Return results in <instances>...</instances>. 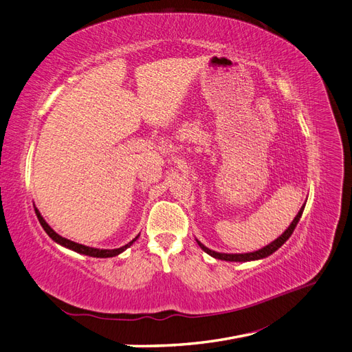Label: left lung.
I'll use <instances>...</instances> for the list:
<instances>
[{"label": "left lung", "instance_id": "1", "mask_svg": "<svg viewBox=\"0 0 352 352\" xmlns=\"http://www.w3.org/2000/svg\"><path fill=\"white\" fill-rule=\"evenodd\" d=\"M304 207H305V204L301 207L300 211H298V214H296V217L294 219V221L291 223V226L287 228L278 239H274L272 243L267 245V247H264V248H261V250H258V251L247 252V254H221V252H216V251L208 250V248L204 247V245H202L199 241H197V242H198V245H199V247H201L202 250H204L207 254H210L211 257H214V258H217V260H225V261H251V260L265 258V257H269L270 254H273L274 251H278V250L282 247V245H283L287 239L291 238V235H292L295 228H296V225H298V221H300V219H301V216H302Z\"/></svg>", "mask_w": 352, "mask_h": 352}]
</instances>
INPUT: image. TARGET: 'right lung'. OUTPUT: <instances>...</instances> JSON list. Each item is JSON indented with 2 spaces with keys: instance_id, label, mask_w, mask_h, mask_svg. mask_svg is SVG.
Listing matches in <instances>:
<instances>
[{
  "instance_id": "add662e5",
  "label": "right lung",
  "mask_w": 352,
  "mask_h": 352,
  "mask_svg": "<svg viewBox=\"0 0 352 352\" xmlns=\"http://www.w3.org/2000/svg\"><path fill=\"white\" fill-rule=\"evenodd\" d=\"M35 212H36V217H38V220H39V223H41V226L44 228V230L48 233V236L52 239V241H56L57 243H60V245H63V247H66V248H70V250H73V251H76V252H79V254H85V255H89V257H97V258H107V257H116V255H119L120 252H123L127 247H131V245L138 239V236L135 238V239H132L129 243H126L124 247H120V248H116V250H98V248H91V247H85V245H82V243H78V242H73V241H70V239H66V238H63V236H60L58 233H56L54 230H52L50 226H48V223L44 220V217L41 216V212L35 208Z\"/></svg>"
}]
</instances>
